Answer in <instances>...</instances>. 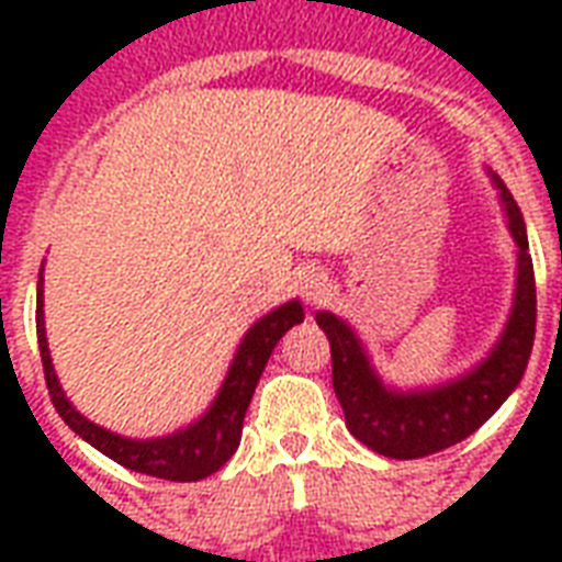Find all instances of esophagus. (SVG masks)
<instances>
[{"instance_id":"34e87169","label":"esophagus","mask_w":562,"mask_h":562,"mask_svg":"<svg viewBox=\"0 0 562 562\" xmlns=\"http://www.w3.org/2000/svg\"><path fill=\"white\" fill-rule=\"evenodd\" d=\"M329 277H326L321 268H308V271H303V277H300V294L308 300V303H317V300H324L326 294H329Z\"/></svg>"}]
</instances>
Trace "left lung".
Listing matches in <instances>:
<instances>
[{"instance_id":"8db88e82","label":"left lung","mask_w":562,"mask_h":562,"mask_svg":"<svg viewBox=\"0 0 562 562\" xmlns=\"http://www.w3.org/2000/svg\"><path fill=\"white\" fill-rule=\"evenodd\" d=\"M487 178L496 189L507 233L514 238L516 280L505 326L493 347L484 352V359L449 379H435L428 384H393L375 368L368 341L350 321L326 308L315 315L317 326L329 338L333 387L347 417V428L356 440L384 458L411 461L461 443L463 437H470L505 405L516 384L522 382L531 359L537 285L525 218L505 180L490 169Z\"/></svg>"}]
</instances>
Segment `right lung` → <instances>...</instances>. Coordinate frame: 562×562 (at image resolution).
I'll return each mask as SVG.
<instances>
[{"label": "right lung", "instance_id": "obj_1", "mask_svg": "<svg viewBox=\"0 0 562 562\" xmlns=\"http://www.w3.org/2000/svg\"><path fill=\"white\" fill-rule=\"evenodd\" d=\"M303 317H306V312H303V303L297 297L271 308L241 335L218 393L212 396L210 405L198 417L183 423L169 435L125 437L92 423L90 417H83L60 387V379H57L55 364H52V352H48L46 315H43V265H40L37 344L48 393H52L57 414L64 417V423L72 428L75 435L95 446L101 454H108L110 461L122 463L134 472L154 475V479L201 481L212 472H218L233 458L238 440H241V423H245L247 405L254 400L259 375H262L265 364L271 359L273 347L280 344L282 335L289 333L291 326L303 324Z\"/></svg>", "mask_w": 562, "mask_h": 562}]
</instances>
